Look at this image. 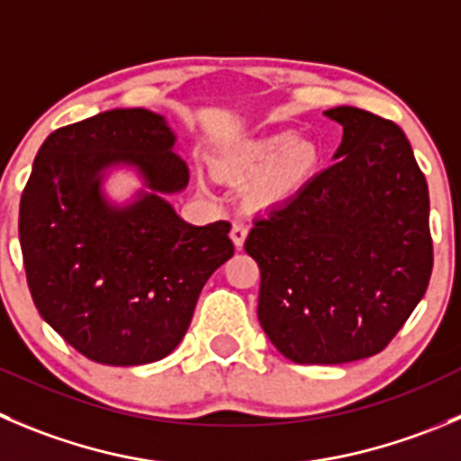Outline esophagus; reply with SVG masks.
Returning a JSON list of instances; mask_svg holds the SVG:
<instances>
[{"label":"esophagus","mask_w":461,"mask_h":461,"mask_svg":"<svg viewBox=\"0 0 461 461\" xmlns=\"http://www.w3.org/2000/svg\"><path fill=\"white\" fill-rule=\"evenodd\" d=\"M247 235H249V223L247 221H235L233 228H230V240L235 242V247L242 249Z\"/></svg>","instance_id":"1"}]
</instances>
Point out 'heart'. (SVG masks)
<instances>
[{"instance_id":"obj_1","label":"heart","mask_w":461,"mask_h":461,"mask_svg":"<svg viewBox=\"0 0 461 461\" xmlns=\"http://www.w3.org/2000/svg\"><path fill=\"white\" fill-rule=\"evenodd\" d=\"M317 149L312 142L296 140L294 133H274L233 147L223 158L228 172H256V196L267 203L294 196L312 176Z\"/></svg>"}]
</instances>
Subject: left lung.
<instances>
[{
	"mask_svg": "<svg viewBox=\"0 0 461 461\" xmlns=\"http://www.w3.org/2000/svg\"><path fill=\"white\" fill-rule=\"evenodd\" d=\"M326 117L344 129L335 162L256 217L244 242L262 330L296 365L380 353L432 274L430 196L405 133L362 108Z\"/></svg>",
	"mask_w": 461,
	"mask_h": 461,
	"instance_id": "8db88e82",
	"label": "left lung"
}]
</instances>
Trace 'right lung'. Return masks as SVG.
Here are the masks:
<instances>
[{"mask_svg":"<svg viewBox=\"0 0 461 461\" xmlns=\"http://www.w3.org/2000/svg\"><path fill=\"white\" fill-rule=\"evenodd\" d=\"M174 142L151 111L99 113L45 140L22 192L20 244L33 303L99 365H149L172 353L205 280L235 253L230 223L192 226L162 199L190 181ZM113 164L135 167L149 187L126 209L101 194Z\"/></svg>","mask_w":461,"mask_h":461,"instance_id":"1","label":"right lung"}]
</instances>
